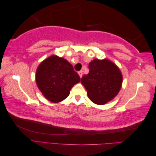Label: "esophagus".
Returning <instances> with one entry per match:
<instances>
[{
	"instance_id": "obj_1",
	"label": "esophagus",
	"mask_w": 156,
	"mask_h": 156,
	"mask_svg": "<svg viewBox=\"0 0 156 156\" xmlns=\"http://www.w3.org/2000/svg\"><path fill=\"white\" fill-rule=\"evenodd\" d=\"M83 70H81V71H80V72H78V74L79 75V76H80V77H82V76H83Z\"/></svg>"
}]
</instances>
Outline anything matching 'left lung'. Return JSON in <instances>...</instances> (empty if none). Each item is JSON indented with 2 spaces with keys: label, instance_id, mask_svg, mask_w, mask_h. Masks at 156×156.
<instances>
[{
  "label": "left lung",
  "instance_id": "1",
  "mask_svg": "<svg viewBox=\"0 0 156 156\" xmlns=\"http://www.w3.org/2000/svg\"><path fill=\"white\" fill-rule=\"evenodd\" d=\"M89 73L84 75L81 83L90 100L98 105H104L119 92L122 75L119 68L108 59H94L88 66Z\"/></svg>",
  "mask_w": 156,
  "mask_h": 156
}]
</instances>
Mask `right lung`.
I'll list each match as a JSON object with an SVG mask.
<instances>
[{
	"instance_id": "obj_1",
	"label": "right lung",
	"mask_w": 156,
	"mask_h": 156,
	"mask_svg": "<svg viewBox=\"0 0 156 156\" xmlns=\"http://www.w3.org/2000/svg\"><path fill=\"white\" fill-rule=\"evenodd\" d=\"M81 81L68 61L56 55L44 60L37 67L36 81L44 97L53 103L66 98L74 84Z\"/></svg>"
}]
</instances>
